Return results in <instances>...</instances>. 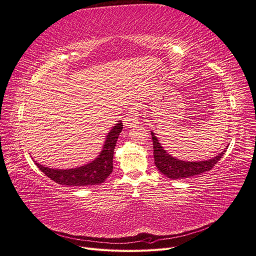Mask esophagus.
<instances>
[{
	"label": "esophagus",
	"mask_w": 256,
	"mask_h": 256,
	"mask_svg": "<svg viewBox=\"0 0 256 256\" xmlns=\"http://www.w3.org/2000/svg\"><path fill=\"white\" fill-rule=\"evenodd\" d=\"M139 123V108L137 106H132L126 116L123 120V124L128 128H135Z\"/></svg>",
	"instance_id": "obj_1"
}]
</instances>
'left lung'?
<instances>
[{"label":"left lung","mask_w":256,"mask_h":256,"mask_svg":"<svg viewBox=\"0 0 256 256\" xmlns=\"http://www.w3.org/2000/svg\"><path fill=\"white\" fill-rule=\"evenodd\" d=\"M150 135H152L153 139L154 159L158 171L171 179L188 178L210 171L220 162V158L226 153V148H228V146H226L222 153L209 160H204V162H184V160H179L170 155L160 144L158 138L155 136L153 132H150Z\"/></svg>","instance_id":"obj_1"}]
</instances>
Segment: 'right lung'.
Listing matches in <instances>:
<instances>
[{
    "mask_svg": "<svg viewBox=\"0 0 256 256\" xmlns=\"http://www.w3.org/2000/svg\"><path fill=\"white\" fill-rule=\"evenodd\" d=\"M122 128V122L119 120L106 135L100 154L92 162L74 168L62 170L52 168L38 164L36 162H34L47 177L59 184L68 186H85L102 184L112 172L114 150H115Z\"/></svg>",
    "mask_w": 256,
    "mask_h": 256,
    "instance_id": "add662e5",
    "label": "right lung"
}]
</instances>
